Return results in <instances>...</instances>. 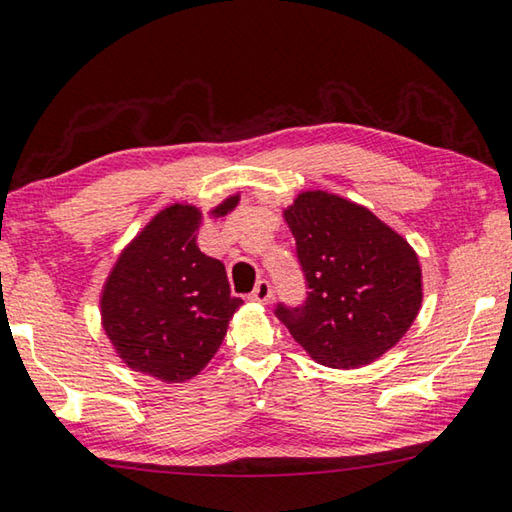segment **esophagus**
I'll return each instance as SVG.
<instances>
[{"instance_id": "1", "label": "esophagus", "mask_w": 512, "mask_h": 512, "mask_svg": "<svg viewBox=\"0 0 512 512\" xmlns=\"http://www.w3.org/2000/svg\"><path fill=\"white\" fill-rule=\"evenodd\" d=\"M271 297H273V288L266 280H259L257 286H255V291L250 293V300L259 302V304H266L268 300H271Z\"/></svg>"}]
</instances>
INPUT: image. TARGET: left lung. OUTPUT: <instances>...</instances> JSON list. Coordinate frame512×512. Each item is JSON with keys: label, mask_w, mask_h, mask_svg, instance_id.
Returning <instances> with one entry per match:
<instances>
[{"label": "left lung", "mask_w": 512, "mask_h": 512, "mask_svg": "<svg viewBox=\"0 0 512 512\" xmlns=\"http://www.w3.org/2000/svg\"><path fill=\"white\" fill-rule=\"evenodd\" d=\"M309 293L275 315L313 360L369 365L401 340L421 309V266L410 244L367 208L302 192L284 212Z\"/></svg>", "instance_id": "1"}]
</instances>
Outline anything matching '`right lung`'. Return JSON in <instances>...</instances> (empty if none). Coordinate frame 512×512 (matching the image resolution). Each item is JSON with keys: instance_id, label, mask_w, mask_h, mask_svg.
Instances as JSON below:
<instances>
[{"instance_id": "add662e5", "label": "right lung", "mask_w": 512, "mask_h": 512, "mask_svg": "<svg viewBox=\"0 0 512 512\" xmlns=\"http://www.w3.org/2000/svg\"><path fill=\"white\" fill-rule=\"evenodd\" d=\"M237 201L212 215H228ZM199 226L192 206L159 212L118 257L100 300L102 327L125 365L165 383L197 376L244 304L230 295L224 264L199 250Z\"/></svg>"}]
</instances>
